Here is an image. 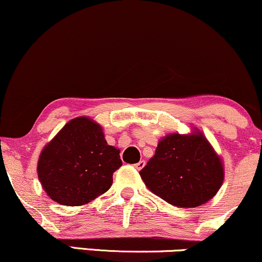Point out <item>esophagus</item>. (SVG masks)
<instances>
[{"mask_svg":"<svg viewBox=\"0 0 262 262\" xmlns=\"http://www.w3.org/2000/svg\"><path fill=\"white\" fill-rule=\"evenodd\" d=\"M144 166H145V161H144V160H140L139 162H137V164L134 165V167L137 170H141Z\"/></svg>","mask_w":262,"mask_h":262,"instance_id":"34e87169","label":"esophagus"}]
</instances>
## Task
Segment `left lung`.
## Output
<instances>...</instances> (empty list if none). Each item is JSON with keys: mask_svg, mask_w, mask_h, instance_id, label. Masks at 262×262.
I'll return each mask as SVG.
<instances>
[{"mask_svg": "<svg viewBox=\"0 0 262 262\" xmlns=\"http://www.w3.org/2000/svg\"><path fill=\"white\" fill-rule=\"evenodd\" d=\"M139 173L152 193L185 208L212 200L224 180L221 158L197 129L191 134L171 133L162 138Z\"/></svg>", "mask_w": 262, "mask_h": 262, "instance_id": "8db88e82", "label": "left lung"}]
</instances>
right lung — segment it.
<instances>
[{"label":"right lung","instance_id":"obj_1","mask_svg":"<svg viewBox=\"0 0 262 262\" xmlns=\"http://www.w3.org/2000/svg\"><path fill=\"white\" fill-rule=\"evenodd\" d=\"M122 166L119 150L108 145L103 129L87 117L66 123L44 146L38 177L53 201L82 206L110 189L113 172Z\"/></svg>","mask_w":262,"mask_h":262}]
</instances>
